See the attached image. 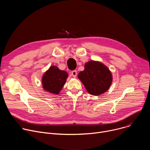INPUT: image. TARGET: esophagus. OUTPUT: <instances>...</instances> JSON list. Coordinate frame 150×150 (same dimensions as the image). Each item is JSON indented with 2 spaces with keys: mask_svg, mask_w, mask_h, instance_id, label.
I'll return each mask as SVG.
<instances>
[{
  "mask_svg": "<svg viewBox=\"0 0 150 150\" xmlns=\"http://www.w3.org/2000/svg\"><path fill=\"white\" fill-rule=\"evenodd\" d=\"M71 75L74 76V77H76V75H77V72L76 70H74L71 72Z\"/></svg>",
  "mask_w": 150,
  "mask_h": 150,
  "instance_id": "34e87169",
  "label": "esophagus"
}]
</instances>
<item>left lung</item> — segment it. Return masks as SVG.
<instances>
[{"label": "left lung", "mask_w": 150, "mask_h": 150, "mask_svg": "<svg viewBox=\"0 0 150 150\" xmlns=\"http://www.w3.org/2000/svg\"><path fill=\"white\" fill-rule=\"evenodd\" d=\"M78 78L91 95L98 96L109 89L112 81L109 69L103 64L90 61L85 65V69L78 74Z\"/></svg>", "instance_id": "8db88e82"}]
</instances>
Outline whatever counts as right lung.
Returning a JSON list of instances; mask_svg holds the SVG:
<instances>
[{
	"label": "right lung",
	"mask_w": 150,
	"mask_h": 150,
	"mask_svg": "<svg viewBox=\"0 0 150 150\" xmlns=\"http://www.w3.org/2000/svg\"><path fill=\"white\" fill-rule=\"evenodd\" d=\"M68 75L55 66L51 67L42 78L43 88L54 94H58L65 85Z\"/></svg>",
	"instance_id": "add662e5"
}]
</instances>
